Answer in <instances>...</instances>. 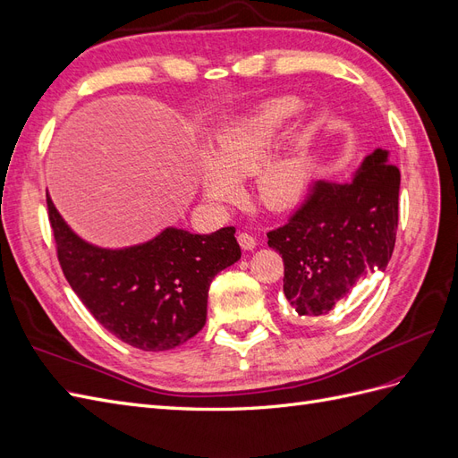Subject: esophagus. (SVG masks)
Returning <instances> with one entry per match:
<instances>
[{"label":"esophagus","mask_w":458,"mask_h":458,"mask_svg":"<svg viewBox=\"0 0 458 458\" xmlns=\"http://www.w3.org/2000/svg\"><path fill=\"white\" fill-rule=\"evenodd\" d=\"M239 244H241V248H242V250H254V248H256V239L252 237V234L250 233H239Z\"/></svg>","instance_id":"esophagus-1"}]
</instances>
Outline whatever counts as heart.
<instances>
[{
	"instance_id": "heart-1",
	"label": "heart",
	"mask_w": 458,
	"mask_h": 458,
	"mask_svg": "<svg viewBox=\"0 0 458 458\" xmlns=\"http://www.w3.org/2000/svg\"><path fill=\"white\" fill-rule=\"evenodd\" d=\"M298 108L294 99H275L256 113L221 126L204 152L208 170L200 179L202 195L212 202H231L237 195L233 183L256 175L254 197L259 204L269 210L293 206L308 187V148L294 145L269 157Z\"/></svg>"
}]
</instances>
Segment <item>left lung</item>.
I'll return each instance as SVG.
<instances>
[{"mask_svg":"<svg viewBox=\"0 0 458 458\" xmlns=\"http://www.w3.org/2000/svg\"><path fill=\"white\" fill-rule=\"evenodd\" d=\"M399 183L397 165L377 148L352 182H315L286 224L267 233L284 261V296L300 317L332 311L359 281L386 269L395 246Z\"/></svg>","mask_w":458,"mask_h":458,"instance_id":"obj_1","label":"left lung"}]
</instances>
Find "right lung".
Wrapping results in <instances>:
<instances>
[{
    "mask_svg": "<svg viewBox=\"0 0 458 458\" xmlns=\"http://www.w3.org/2000/svg\"><path fill=\"white\" fill-rule=\"evenodd\" d=\"M47 216L68 284L108 332L143 352L174 350L200 332L212 279L241 258L234 227H170L145 244L105 250L74 234L49 197Z\"/></svg>",
    "mask_w": 458,
    "mask_h": 458,
    "instance_id": "add662e5",
    "label": "right lung"
}]
</instances>
